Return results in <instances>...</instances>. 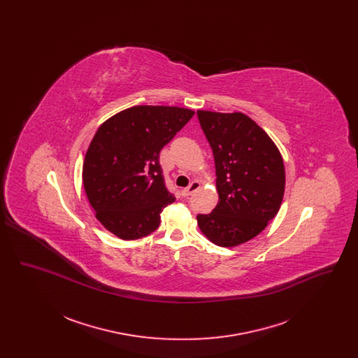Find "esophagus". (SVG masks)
Returning <instances> with one entry per match:
<instances>
[{"mask_svg": "<svg viewBox=\"0 0 358 358\" xmlns=\"http://www.w3.org/2000/svg\"><path fill=\"white\" fill-rule=\"evenodd\" d=\"M199 187H200V182H199V181H193L189 187L181 190V194H182L184 197H187V196H190L193 192H196Z\"/></svg>", "mask_w": 358, "mask_h": 358, "instance_id": "esophagus-1", "label": "esophagus"}]
</instances>
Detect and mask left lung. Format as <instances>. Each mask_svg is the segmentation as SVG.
<instances>
[{"instance_id": "obj_1", "label": "left lung", "mask_w": 358, "mask_h": 358, "mask_svg": "<svg viewBox=\"0 0 358 358\" xmlns=\"http://www.w3.org/2000/svg\"><path fill=\"white\" fill-rule=\"evenodd\" d=\"M212 148L219 203L199 215L205 238L236 247L257 236L279 212L285 194L283 158L268 134L243 113L199 110Z\"/></svg>"}]
</instances>
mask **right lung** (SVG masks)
<instances>
[{
	"label": "right lung",
	"instance_id": "add662e5",
	"mask_svg": "<svg viewBox=\"0 0 358 358\" xmlns=\"http://www.w3.org/2000/svg\"><path fill=\"white\" fill-rule=\"evenodd\" d=\"M176 106H134L103 122L83 162L85 194L103 227L123 240L154 232L174 203L165 187L159 152L190 118Z\"/></svg>",
	"mask_w": 358,
	"mask_h": 358
}]
</instances>
